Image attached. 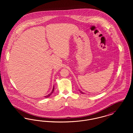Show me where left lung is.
<instances>
[{"label":"left lung","instance_id":"8db88e82","mask_svg":"<svg viewBox=\"0 0 133 133\" xmlns=\"http://www.w3.org/2000/svg\"><path fill=\"white\" fill-rule=\"evenodd\" d=\"M79 91H80V93H82V94H84V93H83V92H82V91H81V90H79Z\"/></svg>","mask_w":133,"mask_h":133}]
</instances>
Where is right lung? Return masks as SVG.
Masks as SVG:
<instances>
[{
  "label": "right lung",
  "instance_id": "obj_1",
  "mask_svg": "<svg viewBox=\"0 0 133 133\" xmlns=\"http://www.w3.org/2000/svg\"><path fill=\"white\" fill-rule=\"evenodd\" d=\"M54 86H53V89H52V92H51L50 93V94H49L48 95L45 96V98H48L49 97H50L51 95V94L53 93V91H54Z\"/></svg>",
  "mask_w": 133,
  "mask_h": 133
}]
</instances>
